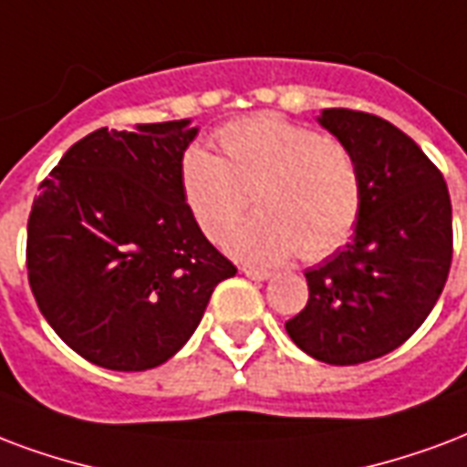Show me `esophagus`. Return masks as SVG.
<instances>
[{
    "label": "esophagus",
    "mask_w": 467,
    "mask_h": 467,
    "mask_svg": "<svg viewBox=\"0 0 467 467\" xmlns=\"http://www.w3.org/2000/svg\"><path fill=\"white\" fill-rule=\"evenodd\" d=\"M242 274L247 276V279H254V281H266L272 274L265 272V269H254V266H242Z\"/></svg>",
    "instance_id": "1"
}]
</instances>
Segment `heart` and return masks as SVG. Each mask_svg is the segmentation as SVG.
I'll list each match as a JSON object with an SVG mask.
<instances>
[{
  "label": "heart",
  "instance_id": "heart-1",
  "mask_svg": "<svg viewBox=\"0 0 467 467\" xmlns=\"http://www.w3.org/2000/svg\"><path fill=\"white\" fill-rule=\"evenodd\" d=\"M223 156L188 149L181 188L210 242H223L249 208L257 218L227 247L252 265H279L294 252L328 257L355 230L362 205L358 161L343 141L274 112L242 117L218 131Z\"/></svg>",
  "mask_w": 467,
  "mask_h": 467
}]
</instances>
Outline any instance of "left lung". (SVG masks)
<instances>
[{
    "mask_svg": "<svg viewBox=\"0 0 467 467\" xmlns=\"http://www.w3.org/2000/svg\"><path fill=\"white\" fill-rule=\"evenodd\" d=\"M320 127L350 149L362 205L350 244L306 269L308 304L286 320L294 343L328 365H360L414 336L446 286L451 195L414 139L382 117L323 109Z\"/></svg>",
    "mask_w": 467,
    "mask_h": 467,
    "instance_id": "1",
    "label": "left lung"
}]
</instances>
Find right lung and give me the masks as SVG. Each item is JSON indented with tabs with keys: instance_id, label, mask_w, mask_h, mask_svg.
I'll return each instance as SVG.
<instances>
[{
	"instance_id": "right-lung-1",
	"label": "right lung",
	"mask_w": 467,
	"mask_h": 467,
	"mask_svg": "<svg viewBox=\"0 0 467 467\" xmlns=\"http://www.w3.org/2000/svg\"><path fill=\"white\" fill-rule=\"evenodd\" d=\"M191 119L92 131L67 149L28 215V284L67 348L141 372L173 358L220 281L237 274L181 188Z\"/></svg>"
}]
</instances>
